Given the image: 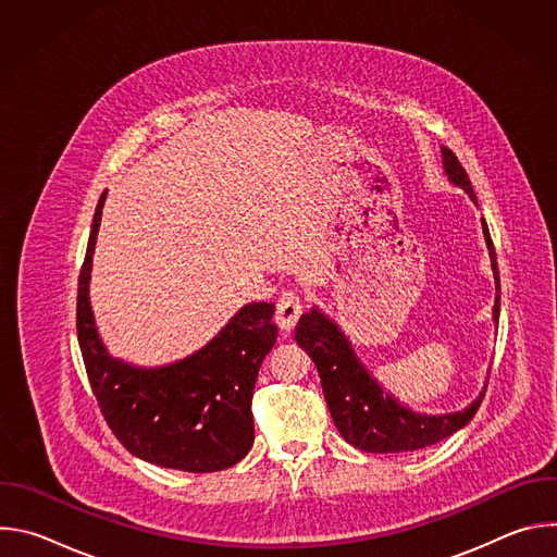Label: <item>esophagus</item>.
Returning <instances> with one entry per match:
<instances>
[{
    "mask_svg": "<svg viewBox=\"0 0 557 557\" xmlns=\"http://www.w3.org/2000/svg\"><path fill=\"white\" fill-rule=\"evenodd\" d=\"M301 312V299L295 290H284L275 306V322L282 331H290Z\"/></svg>",
    "mask_w": 557,
    "mask_h": 557,
    "instance_id": "1",
    "label": "esophagus"
}]
</instances>
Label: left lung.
<instances>
[{
	"mask_svg": "<svg viewBox=\"0 0 557 557\" xmlns=\"http://www.w3.org/2000/svg\"><path fill=\"white\" fill-rule=\"evenodd\" d=\"M443 165L449 181L462 187L469 198L475 202L473 187L469 183L467 172L451 149L441 147ZM483 233L487 240V249L492 256V269L496 280V290L500 293L498 262L490 228L483 220ZM500 314V295H496L494 304V320L498 322ZM295 342L310 355V359L320 372L324 399L329 404L331 417L344 436L357 449L372 454H396V451H414L428 445H434L460 428H465L473 414L479 412L485 389L481 392L469 408L451 414H417L404 408L399 401H394L389 394L368 374V370L355 357V350L346 335L337 329L333 320L322 314L317 308L301 314L299 324L295 326Z\"/></svg>",
	"mask_w": 557,
	"mask_h": 557,
	"instance_id": "left-lung-1",
	"label": "left lung"
}]
</instances>
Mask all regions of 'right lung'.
Here are the masks:
<instances>
[{"mask_svg": "<svg viewBox=\"0 0 557 557\" xmlns=\"http://www.w3.org/2000/svg\"><path fill=\"white\" fill-rule=\"evenodd\" d=\"M106 194L97 205L86 260L78 273L76 335L99 408L134 456L191 473L220 471L253 445L251 399L264 357L277 339L273 304L240 308L196 355L136 368L108 355L90 306V271Z\"/></svg>", "mask_w": 557, "mask_h": 557, "instance_id": "obj_1", "label": "right lung"}]
</instances>
